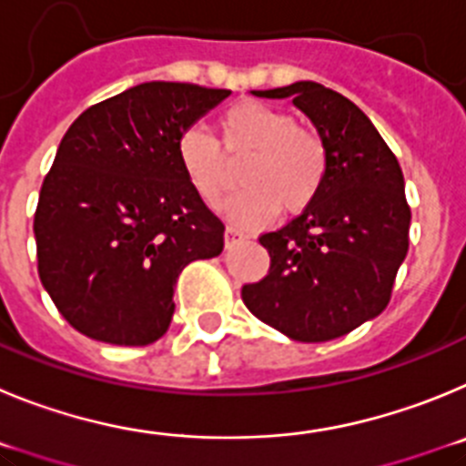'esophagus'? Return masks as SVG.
I'll return each instance as SVG.
<instances>
[{
	"instance_id": "34e87169",
	"label": "esophagus",
	"mask_w": 466,
	"mask_h": 466,
	"mask_svg": "<svg viewBox=\"0 0 466 466\" xmlns=\"http://www.w3.org/2000/svg\"><path fill=\"white\" fill-rule=\"evenodd\" d=\"M243 238H246V234L238 232L237 228H228V229H225V246H228V248H232V246L241 243Z\"/></svg>"
}]
</instances>
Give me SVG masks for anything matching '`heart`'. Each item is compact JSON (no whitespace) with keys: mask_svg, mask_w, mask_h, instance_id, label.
<instances>
[{"mask_svg":"<svg viewBox=\"0 0 466 466\" xmlns=\"http://www.w3.org/2000/svg\"><path fill=\"white\" fill-rule=\"evenodd\" d=\"M246 155V187L225 204L228 216L243 228L269 225L280 207L288 213L304 211L325 186L329 153L320 134L269 104L241 102L228 108L220 118V141L199 125L186 127L176 139L178 165L207 204H218L228 190L227 157L241 160Z\"/></svg>","mask_w":466,"mask_h":466,"instance_id":"b5f03b06","label":"heart"}]
</instances>
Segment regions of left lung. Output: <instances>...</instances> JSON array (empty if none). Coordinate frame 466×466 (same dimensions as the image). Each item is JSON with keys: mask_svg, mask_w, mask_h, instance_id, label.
<instances>
[{"mask_svg": "<svg viewBox=\"0 0 466 466\" xmlns=\"http://www.w3.org/2000/svg\"><path fill=\"white\" fill-rule=\"evenodd\" d=\"M253 95L292 97L325 141L329 169L311 207L259 237L269 274L243 285L241 299L295 341L343 337L388 306L409 253L404 174L379 129L339 92L299 81Z\"/></svg>", "mask_w": 466, "mask_h": 466, "instance_id": "obj_1", "label": "left lung"}]
</instances>
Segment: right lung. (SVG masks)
Returning <instances> with one entry per match:
<instances>
[{"instance_id": "1", "label": "right lung", "mask_w": 466, "mask_h": 466, "mask_svg": "<svg viewBox=\"0 0 466 466\" xmlns=\"http://www.w3.org/2000/svg\"><path fill=\"white\" fill-rule=\"evenodd\" d=\"M229 90L150 81L86 108L62 137L35 213L39 279L74 329L148 346L174 285L223 253L225 225L192 190L176 139Z\"/></svg>"}]
</instances>
